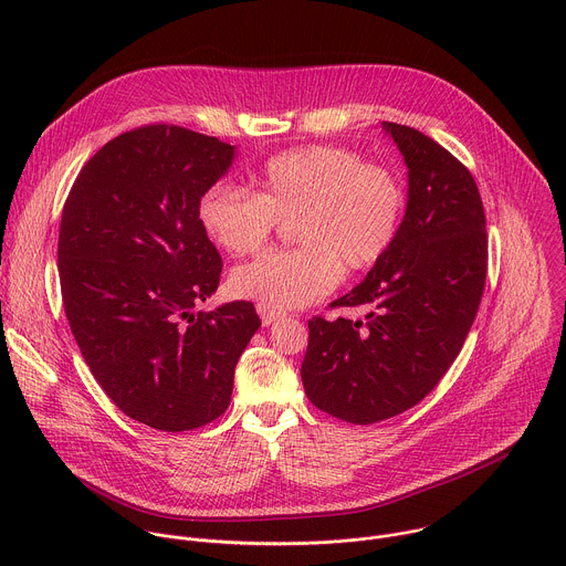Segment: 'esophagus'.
<instances>
[{"mask_svg":"<svg viewBox=\"0 0 566 566\" xmlns=\"http://www.w3.org/2000/svg\"><path fill=\"white\" fill-rule=\"evenodd\" d=\"M258 313H260V317H262V325H264V327H271L275 319L282 317V313H280L277 308L266 306V304H258Z\"/></svg>","mask_w":566,"mask_h":566,"instance_id":"esophagus-1","label":"esophagus"}]
</instances>
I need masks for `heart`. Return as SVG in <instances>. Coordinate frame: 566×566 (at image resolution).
Segmentation results:
<instances>
[{
	"instance_id": "obj_1",
	"label": "heart",
	"mask_w": 566,
	"mask_h": 566,
	"mask_svg": "<svg viewBox=\"0 0 566 566\" xmlns=\"http://www.w3.org/2000/svg\"><path fill=\"white\" fill-rule=\"evenodd\" d=\"M406 212L394 172L347 147L308 145L269 158L258 192L214 184L197 203V219L214 244L234 258L255 255L280 219L293 221L302 247L239 266L230 289L273 308L306 306L332 293L343 266L360 273L391 249Z\"/></svg>"
}]
</instances>
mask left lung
Masks as SVG:
<instances>
[{"label": "left lung", "instance_id": "obj_1", "mask_svg": "<svg viewBox=\"0 0 566 566\" xmlns=\"http://www.w3.org/2000/svg\"><path fill=\"white\" fill-rule=\"evenodd\" d=\"M406 158L408 210L385 258L334 306L367 319H308L302 382L313 406L369 426L423 400L459 356L489 271L486 214L470 170L415 127L382 123Z\"/></svg>", "mask_w": 566, "mask_h": 566}]
</instances>
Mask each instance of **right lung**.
Segmentation results:
<instances>
[{"mask_svg":"<svg viewBox=\"0 0 566 566\" xmlns=\"http://www.w3.org/2000/svg\"><path fill=\"white\" fill-rule=\"evenodd\" d=\"M232 156L179 125L136 127L87 160L62 208L57 271L73 338L114 406L154 430L219 419L262 325L251 302L195 313L223 269L197 203Z\"/></svg>","mask_w":566,"mask_h":566,"instance_id":"add662e5","label":"right lung"}]
</instances>
